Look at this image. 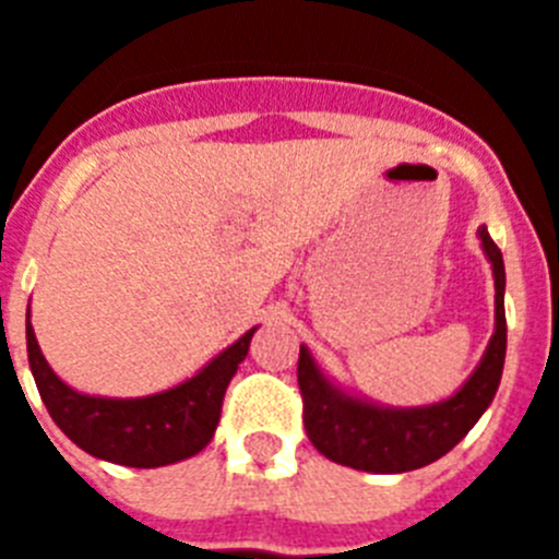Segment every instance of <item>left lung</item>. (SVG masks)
I'll return each instance as SVG.
<instances>
[{
  "instance_id": "8db88e82",
  "label": "left lung",
  "mask_w": 559,
  "mask_h": 559,
  "mask_svg": "<svg viewBox=\"0 0 559 559\" xmlns=\"http://www.w3.org/2000/svg\"><path fill=\"white\" fill-rule=\"evenodd\" d=\"M481 246L496 274V333L481 364L453 397L426 408H380L367 400L347 397L330 383L299 347V392L308 439L319 453L344 467L367 473H406L426 467L456 448L492 403L501 383L507 355V316H503V257L487 226L478 229Z\"/></svg>"
}]
</instances>
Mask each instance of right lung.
Returning <instances> with one entry per match:
<instances>
[{"mask_svg": "<svg viewBox=\"0 0 559 559\" xmlns=\"http://www.w3.org/2000/svg\"><path fill=\"white\" fill-rule=\"evenodd\" d=\"M257 330V328H254ZM254 330L210 360L195 378L136 400L88 397L69 389L38 349L27 310V358L49 417L78 448L126 467H162L195 456L218 428L221 406Z\"/></svg>", "mask_w": 559, "mask_h": 559, "instance_id": "add662e5", "label": "right lung"}]
</instances>
